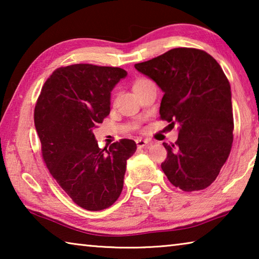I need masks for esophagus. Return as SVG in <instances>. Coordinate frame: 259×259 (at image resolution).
<instances>
[{"mask_svg": "<svg viewBox=\"0 0 259 259\" xmlns=\"http://www.w3.org/2000/svg\"><path fill=\"white\" fill-rule=\"evenodd\" d=\"M136 144H137V146L139 148H143V147H146L148 145V140L147 139L137 138V139H136Z\"/></svg>", "mask_w": 259, "mask_h": 259, "instance_id": "obj_1", "label": "esophagus"}]
</instances>
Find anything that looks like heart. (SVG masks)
<instances>
[{
  "label": "heart",
  "instance_id": "obj_1",
  "mask_svg": "<svg viewBox=\"0 0 259 259\" xmlns=\"http://www.w3.org/2000/svg\"><path fill=\"white\" fill-rule=\"evenodd\" d=\"M148 82H150V80H147V78H139V80H137L134 83V90L138 89L139 87L146 84V83H148Z\"/></svg>",
  "mask_w": 259,
  "mask_h": 259
}]
</instances>
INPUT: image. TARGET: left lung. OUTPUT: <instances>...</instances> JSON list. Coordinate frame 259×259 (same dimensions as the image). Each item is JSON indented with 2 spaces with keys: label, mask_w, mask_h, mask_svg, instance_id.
Returning a JSON list of instances; mask_svg holds the SVG:
<instances>
[{
  "label": "left lung",
  "mask_w": 259,
  "mask_h": 259,
  "mask_svg": "<svg viewBox=\"0 0 259 259\" xmlns=\"http://www.w3.org/2000/svg\"><path fill=\"white\" fill-rule=\"evenodd\" d=\"M135 68L163 91L160 116L179 125L161 168L185 192L204 190L217 178L233 143L231 87L216 59L203 50L176 48Z\"/></svg>",
  "instance_id": "8db88e82"
}]
</instances>
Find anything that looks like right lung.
Masks as SVG:
<instances>
[{
	"instance_id": "obj_1",
	"label": "right lung",
	"mask_w": 259,
	"mask_h": 259,
	"mask_svg": "<svg viewBox=\"0 0 259 259\" xmlns=\"http://www.w3.org/2000/svg\"><path fill=\"white\" fill-rule=\"evenodd\" d=\"M125 76L120 67H59L35 105L34 123L47 168L69 198L90 211L119 199L126 160L137 148L134 140L121 139L102 150L93 133L111 111L113 88Z\"/></svg>"
}]
</instances>
